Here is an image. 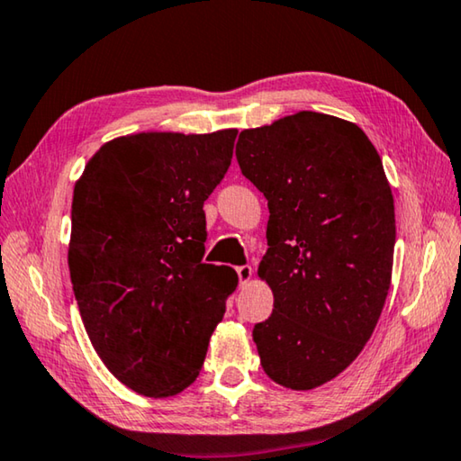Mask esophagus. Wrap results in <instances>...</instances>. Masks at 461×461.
<instances>
[{"label": "esophagus", "instance_id": "34e87169", "mask_svg": "<svg viewBox=\"0 0 461 461\" xmlns=\"http://www.w3.org/2000/svg\"><path fill=\"white\" fill-rule=\"evenodd\" d=\"M236 272H238V278H240V285H246L249 278H252V275H254V268L249 267V264H244V267H238L236 268Z\"/></svg>", "mask_w": 461, "mask_h": 461}]
</instances>
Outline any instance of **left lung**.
Masks as SVG:
<instances>
[{
  "label": "left lung",
  "mask_w": 461,
  "mask_h": 461,
  "mask_svg": "<svg viewBox=\"0 0 461 461\" xmlns=\"http://www.w3.org/2000/svg\"><path fill=\"white\" fill-rule=\"evenodd\" d=\"M236 156L268 199V249L258 267L275 294L252 338L280 386L333 380L370 339L394 256V199L382 160L352 122L299 112L244 130Z\"/></svg>",
  "instance_id": "left-lung-1"
}]
</instances>
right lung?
<instances>
[{
	"label": "right lung",
	"mask_w": 461,
	"mask_h": 461,
	"mask_svg": "<svg viewBox=\"0 0 461 461\" xmlns=\"http://www.w3.org/2000/svg\"><path fill=\"white\" fill-rule=\"evenodd\" d=\"M238 130L142 131L93 154L75 185L68 270L89 339L138 394H178L205 360L236 291L203 262V203L228 173Z\"/></svg>",
	"instance_id": "right-lung-1"
}]
</instances>
